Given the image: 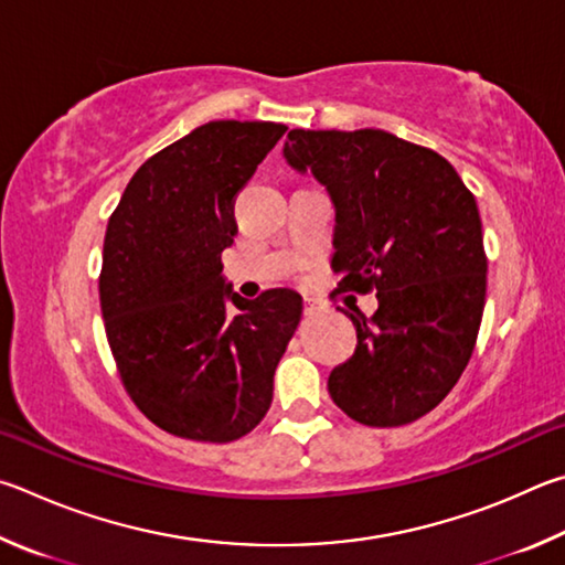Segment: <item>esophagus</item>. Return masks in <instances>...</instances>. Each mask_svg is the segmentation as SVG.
<instances>
[{
	"label": "esophagus",
	"instance_id": "esophagus-1",
	"mask_svg": "<svg viewBox=\"0 0 565 565\" xmlns=\"http://www.w3.org/2000/svg\"><path fill=\"white\" fill-rule=\"evenodd\" d=\"M318 312H320V305L310 298H305V315H318Z\"/></svg>",
	"mask_w": 565,
	"mask_h": 565
}]
</instances>
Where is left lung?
<instances>
[{"instance_id": "1", "label": "left lung", "mask_w": 565, "mask_h": 565, "mask_svg": "<svg viewBox=\"0 0 565 565\" xmlns=\"http://www.w3.org/2000/svg\"><path fill=\"white\" fill-rule=\"evenodd\" d=\"M285 161L312 173L334 205L332 270L354 308L358 350L330 372L332 402L367 427H402L447 397L471 360L487 253L477 201L447 158L380 128H292Z\"/></svg>"}]
</instances>
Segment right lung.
<instances>
[{
  "instance_id": "1",
  "label": "right lung",
  "mask_w": 565,
  "mask_h": 565,
  "mask_svg": "<svg viewBox=\"0 0 565 565\" xmlns=\"http://www.w3.org/2000/svg\"><path fill=\"white\" fill-rule=\"evenodd\" d=\"M288 126L211 121L138 168L108 217L98 298L128 397L193 441L245 437L270 409L273 374L302 298L245 300L223 277L233 205Z\"/></svg>"
}]
</instances>
